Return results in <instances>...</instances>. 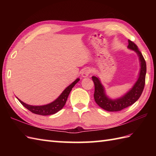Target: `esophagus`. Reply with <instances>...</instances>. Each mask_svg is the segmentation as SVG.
<instances>
[{
    "label": "esophagus",
    "mask_w": 156,
    "mask_h": 156,
    "mask_svg": "<svg viewBox=\"0 0 156 156\" xmlns=\"http://www.w3.org/2000/svg\"><path fill=\"white\" fill-rule=\"evenodd\" d=\"M90 73H91V70L90 69H85L82 72V77H84V78L87 77V76L90 75Z\"/></svg>",
    "instance_id": "obj_1"
}]
</instances>
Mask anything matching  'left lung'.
I'll return each mask as SVG.
<instances>
[{
	"label": "left lung",
	"mask_w": 156,
	"mask_h": 156,
	"mask_svg": "<svg viewBox=\"0 0 156 156\" xmlns=\"http://www.w3.org/2000/svg\"><path fill=\"white\" fill-rule=\"evenodd\" d=\"M128 41V48L137 52L141 62L140 77L130 91L122 98L112 101L105 95L104 88L102 86L101 82L99 81L98 78L96 76L92 77L94 84V101L99 107L105 111L111 112L120 111L122 109L129 107L134 104L140 98L144 90L145 83V74H146V62H145L141 52L139 50L137 45L129 39Z\"/></svg>",
	"instance_id": "obj_1"
}]
</instances>
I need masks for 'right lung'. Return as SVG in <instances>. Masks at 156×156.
<instances>
[{"mask_svg": "<svg viewBox=\"0 0 156 156\" xmlns=\"http://www.w3.org/2000/svg\"><path fill=\"white\" fill-rule=\"evenodd\" d=\"M80 80V79L78 78L73 82L72 84L66 88L64 92H62L61 95L56 99V100L54 102H52L51 103L44 105V106H32V105H29L24 103V102H22L21 100H19V98H17L19 101V102L23 105V106L28 109L29 111H31V112L34 114H37L39 115H50L55 114L56 112H58L59 111H60L61 109L64 107V106L65 105L66 101H67L68 97L69 96V92H71L72 88L74 87V85L77 83V82Z\"/></svg>", "mask_w": 156, "mask_h": 156, "instance_id": "add662e5", "label": "right lung"}]
</instances>
